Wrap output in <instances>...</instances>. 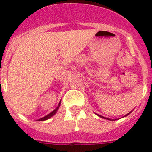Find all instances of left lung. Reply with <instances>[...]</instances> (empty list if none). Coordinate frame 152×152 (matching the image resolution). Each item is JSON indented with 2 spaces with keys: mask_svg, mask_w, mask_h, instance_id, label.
Wrapping results in <instances>:
<instances>
[{
  "mask_svg": "<svg viewBox=\"0 0 152 152\" xmlns=\"http://www.w3.org/2000/svg\"><path fill=\"white\" fill-rule=\"evenodd\" d=\"M130 113H131V112H130ZM129 113H128V114H129ZM128 114H126V115L125 116H127ZM98 116H99L100 118H105V119H107V120H111V119H109V118H104V117H102V116H101V115H99V114H97Z\"/></svg>",
  "mask_w": 152,
  "mask_h": 152,
  "instance_id": "obj_1",
  "label": "left lung"
}]
</instances>
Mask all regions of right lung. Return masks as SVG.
<instances>
[{"mask_svg": "<svg viewBox=\"0 0 152 152\" xmlns=\"http://www.w3.org/2000/svg\"><path fill=\"white\" fill-rule=\"evenodd\" d=\"M60 104H61V102H60L59 105H58V106H57V108L55 109L54 110L52 111L51 113H49V114H47V115H46V116L43 117V118H40V119H39V120H38V121H46V120H47V119H49V118H51L52 116L54 115L55 113H57V110H58V108H59Z\"/></svg>", "mask_w": 152, "mask_h": 152, "instance_id": "add662e5", "label": "right lung"}]
</instances>
